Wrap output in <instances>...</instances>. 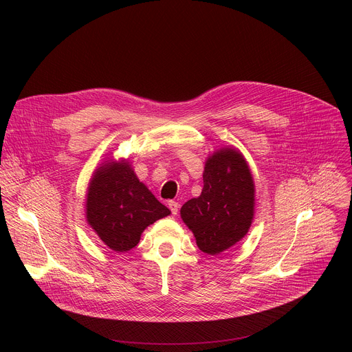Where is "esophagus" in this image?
Masks as SVG:
<instances>
[{"label":"esophagus","instance_id":"esophagus-1","mask_svg":"<svg viewBox=\"0 0 352 352\" xmlns=\"http://www.w3.org/2000/svg\"><path fill=\"white\" fill-rule=\"evenodd\" d=\"M168 206H169V209H170L172 215H177V212H179V204H177L176 201H169V202H168Z\"/></svg>","mask_w":352,"mask_h":352}]
</instances>
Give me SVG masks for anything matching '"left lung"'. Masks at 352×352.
Masks as SVG:
<instances>
[{"label":"left lung","instance_id":"8db88e82","mask_svg":"<svg viewBox=\"0 0 352 352\" xmlns=\"http://www.w3.org/2000/svg\"><path fill=\"white\" fill-rule=\"evenodd\" d=\"M201 195L188 199L180 217L192 232L198 248L218 255L237 244L254 219L255 186L243 154L225 147L208 157Z\"/></svg>","mask_w":352,"mask_h":352}]
</instances>
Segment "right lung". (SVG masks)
I'll use <instances>...</instances> for the list:
<instances>
[{
    "label": "right lung",
    "mask_w": 352,
    "mask_h": 352,
    "mask_svg": "<svg viewBox=\"0 0 352 352\" xmlns=\"http://www.w3.org/2000/svg\"><path fill=\"white\" fill-rule=\"evenodd\" d=\"M170 215L127 161H105L96 169L86 199L87 223L116 252L135 247L147 226Z\"/></svg>",
    "instance_id": "1"
}]
</instances>
